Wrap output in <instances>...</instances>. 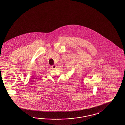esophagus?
<instances>
[{
	"label": "esophagus",
	"mask_w": 125,
	"mask_h": 125,
	"mask_svg": "<svg viewBox=\"0 0 125 125\" xmlns=\"http://www.w3.org/2000/svg\"><path fill=\"white\" fill-rule=\"evenodd\" d=\"M51 67H52V69H56L57 66H56V65H53Z\"/></svg>",
	"instance_id": "1"
}]
</instances>
